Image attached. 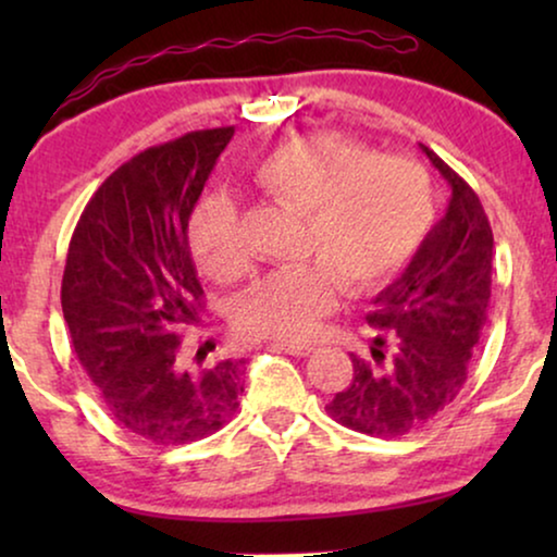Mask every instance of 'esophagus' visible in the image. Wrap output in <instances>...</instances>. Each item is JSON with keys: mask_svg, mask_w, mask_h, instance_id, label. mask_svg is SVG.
Instances as JSON below:
<instances>
[{"mask_svg": "<svg viewBox=\"0 0 557 557\" xmlns=\"http://www.w3.org/2000/svg\"><path fill=\"white\" fill-rule=\"evenodd\" d=\"M273 347L284 349V352L296 357H307L314 352V345H301V342H273Z\"/></svg>", "mask_w": 557, "mask_h": 557, "instance_id": "obj_1", "label": "esophagus"}]
</instances>
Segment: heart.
<instances>
[{
    "instance_id": "b5f03b06",
    "label": "heart",
    "mask_w": 557,
    "mask_h": 557,
    "mask_svg": "<svg viewBox=\"0 0 557 557\" xmlns=\"http://www.w3.org/2000/svg\"><path fill=\"white\" fill-rule=\"evenodd\" d=\"M248 177L265 197L301 212L296 256L309 258L258 278L240 296L235 324L248 339L314 337L342 288L362 294L391 281L433 218L431 182L421 166L370 157L339 134L294 136L250 164ZM189 240L215 281H235L246 271L231 197L210 195L197 205Z\"/></svg>"
}]
</instances>
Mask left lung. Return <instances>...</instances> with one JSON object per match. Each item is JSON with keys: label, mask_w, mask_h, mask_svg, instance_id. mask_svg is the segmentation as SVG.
Segmentation results:
<instances>
[{"label": "left lung", "mask_w": 557, "mask_h": 557, "mask_svg": "<svg viewBox=\"0 0 557 557\" xmlns=\"http://www.w3.org/2000/svg\"><path fill=\"white\" fill-rule=\"evenodd\" d=\"M421 149L451 187L446 215L425 235L408 269L372 301V360L352 357V385L332 398L330 416L345 429L398 438L423 429L467 383L492 296L494 238L474 189L429 147ZM392 357H384V347Z\"/></svg>", "instance_id": "left-lung-1"}]
</instances>
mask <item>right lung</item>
I'll return each mask as SVG.
<instances>
[{"instance_id":"obj_1","label":"right lung","mask_w":557,"mask_h":557,"mask_svg":"<svg viewBox=\"0 0 557 557\" xmlns=\"http://www.w3.org/2000/svg\"><path fill=\"white\" fill-rule=\"evenodd\" d=\"M231 136L205 128L128 159L67 248L60 304L75 355L113 421L159 446L210 436L240 403L243 360L180 364V330L202 307L189 215Z\"/></svg>"}]
</instances>
